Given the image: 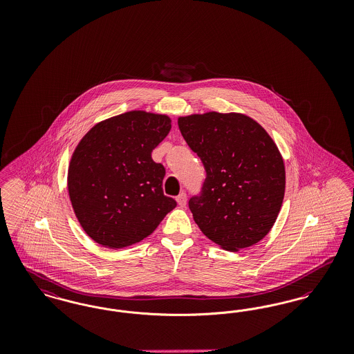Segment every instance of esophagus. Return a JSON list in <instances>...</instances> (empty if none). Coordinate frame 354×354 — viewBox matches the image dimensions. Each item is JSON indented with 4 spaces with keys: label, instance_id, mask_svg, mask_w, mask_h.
Returning <instances> with one entry per match:
<instances>
[{
    "label": "esophagus",
    "instance_id": "esophagus-1",
    "mask_svg": "<svg viewBox=\"0 0 354 354\" xmlns=\"http://www.w3.org/2000/svg\"><path fill=\"white\" fill-rule=\"evenodd\" d=\"M176 202H178L180 207H185V203H187V195H185V192H182V194H179L176 196Z\"/></svg>",
    "mask_w": 354,
    "mask_h": 354
}]
</instances>
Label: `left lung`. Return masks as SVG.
I'll return each instance as SVG.
<instances>
[{"label":"left lung","instance_id":"8db88e82","mask_svg":"<svg viewBox=\"0 0 354 354\" xmlns=\"http://www.w3.org/2000/svg\"><path fill=\"white\" fill-rule=\"evenodd\" d=\"M207 172L188 207L209 240L235 252L268 235L286 192V167L268 133L243 114L205 113L178 119Z\"/></svg>","mask_w":354,"mask_h":354}]
</instances>
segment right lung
Wrapping results in <instances>:
<instances>
[{"mask_svg": "<svg viewBox=\"0 0 354 354\" xmlns=\"http://www.w3.org/2000/svg\"><path fill=\"white\" fill-rule=\"evenodd\" d=\"M169 130L167 115L129 111L95 124L77 146L68 196L84 232L98 244L133 245L176 207L163 194L165 166L151 158Z\"/></svg>", "mask_w": 354, "mask_h": 354, "instance_id": "add662e5", "label": "right lung"}]
</instances>
